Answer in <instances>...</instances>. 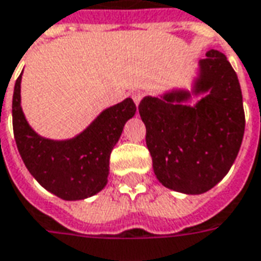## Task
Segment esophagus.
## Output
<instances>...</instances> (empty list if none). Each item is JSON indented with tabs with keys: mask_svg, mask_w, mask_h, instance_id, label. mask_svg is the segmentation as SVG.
I'll return each mask as SVG.
<instances>
[{
	"mask_svg": "<svg viewBox=\"0 0 261 261\" xmlns=\"http://www.w3.org/2000/svg\"><path fill=\"white\" fill-rule=\"evenodd\" d=\"M143 97H144V92H141V90H137V92L133 93V100H134L136 106L140 105V101H141Z\"/></svg>",
	"mask_w": 261,
	"mask_h": 261,
	"instance_id": "34e87169",
	"label": "esophagus"
}]
</instances>
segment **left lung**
<instances>
[{"label": "left lung", "mask_w": 261, "mask_h": 261, "mask_svg": "<svg viewBox=\"0 0 261 261\" xmlns=\"http://www.w3.org/2000/svg\"><path fill=\"white\" fill-rule=\"evenodd\" d=\"M192 89L145 96L138 106L158 181L168 189L200 195L233 165L245 134V110L236 72L211 49L199 61ZM192 95H202L189 106Z\"/></svg>", "instance_id": "8db88e82"}]
</instances>
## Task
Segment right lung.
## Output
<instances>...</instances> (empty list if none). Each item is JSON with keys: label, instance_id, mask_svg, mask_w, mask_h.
<instances>
[{"label": "right lung", "instance_id": "obj_1", "mask_svg": "<svg viewBox=\"0 0 261 261\" xmlns=\"http://www.w3.org/2000/svg\"><path fill=\"white\" fill-rule=\"evenodd\" d=\"M21 80L12 96V125L16 147L31 175L50 194L65 200H80L100 192L107 184L110 154L134 117L137 107L127 97L100 113L80 134L67 140L39 136L25 118L21 106Z\"/></svg>", "mask_w": 261, "mask_h": 261}]
</instances>
